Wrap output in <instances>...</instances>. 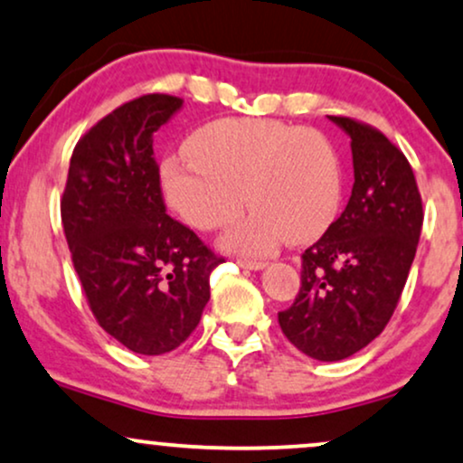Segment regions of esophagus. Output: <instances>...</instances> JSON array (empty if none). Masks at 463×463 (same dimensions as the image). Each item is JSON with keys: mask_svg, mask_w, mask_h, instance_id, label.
<instances>
[{"mask_svg": "<svg viewBox=\"0 0 463 463\" xmlns=\"http://www.w3.org/2000/svg\"><path fill=\"white\" fill-rule=\"evenodd\" d=\"M238 266L244 270H264L266 261H255V260H238Z\"/></svg>", "mask_w": 463, "mask_h": 463, "instance_id": "34e87169", "label": "esophagus"}]
</instances>
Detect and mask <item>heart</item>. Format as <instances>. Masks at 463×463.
I'll list each match as a JSON object with an SVG mask.
<instances>
[{"label":"heart","mask_w":463,"mask_h":463,"mask_svg":"<svg viewBox=\"0 0 463 463\" xmlns=\"http://www.w3.org/2000/svg\"><path fill=\"white\" fill-rule=\"evenodd\" d=\"M165 202L188 225L213 232L247 208L222 247L268 255L289 241H316L339 213V158L316 130L277 119H216L188 139V152L161 167Z\"/></svg>","instance_id":"obj_1"}]
</instances>
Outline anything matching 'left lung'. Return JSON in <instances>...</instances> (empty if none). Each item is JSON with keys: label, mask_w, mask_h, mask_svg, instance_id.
<instances>
[{"label": "left lung", "mask_w": 463, "mask_h": 463, "mask_svg": "<svg viewBox=\"0 0 463 463\" xmlns=\"http://www.w3.org/2000/svg\"><path fill=\"white\" fill-rule=\"evenodd\" d=\"M328 119L350 137L352 197L302 253L300 292L279 313V326L292 345L324 363L344 361L384 330L423 227L420 193L403 152L367 124Z\"/></svg>", "instance_id": "left-lung-1"}]
</instances>
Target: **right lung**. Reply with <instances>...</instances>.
Returning a JSON list of instances; mask_svg holds the SVG:
<instances>
[{
  "label": "right lung",
  "mask_w": 463,
  "mask_h": 463,
  "mask_svg": "<svg viewBox=\"0 0 463 463\" xmlns=\"http://www.w3.org/2000/svg\"><path fill=\"white\" fill-rule=\"evenodd\" d=\"M182 99L147 94L118 107L79 139L61 222L90 309L102 328L146 356L175 350L210 300L222 258L165 213L154 133Z\"/></svg>",
  "instance_id": "1"
}]
</instances>
